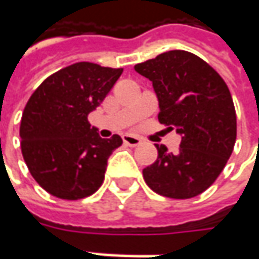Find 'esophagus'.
Here are the masks:
<instances>
[{"mask_svg":"<svg viewBox=\"0 0 259 259\" xmlns=\"http://www.w3.org/2000/svg\"><path fill=\"white\" fill-rule=\"evenodd\" d=\"M123 142L126 145H129V146H139L142 143V140L138 136H133V135H129V133L123 135Z\"/></svg>","mask_w":259,"mask_h":259,"instance_id":"1","label":"esophagus"}]
</instances>
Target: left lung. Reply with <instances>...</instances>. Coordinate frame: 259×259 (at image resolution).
<instances>
[{
    "label": "left lung",
    "mask_w": 259,
    "mask_h": 259,
    "mask_svg": "<svg viewBox=\"0 0 259 259\" xmlns=\"http://www.w3.org/2000/svg\"><path fill=\"white\" fill-rule=\"evenodd\" d=\"M135 70L152 81L159 121L182 138L174 153L155 145L157 159L143 169L145 182L167 198H193L215 182L234 150L236 114L229 89L206 61L183 50L162 53Z\"/></svg>",
    "instance_id": "obj_1"
}]
</instances>
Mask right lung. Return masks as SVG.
Segmentation results:
<instances>
[{
  "mask_svg": "<svg viewBox=\"0 0 259 259\" xmlns=\"http://www.w3.org/2000/svg\"><path fill=\"white\" fill-rule=\"evenodd\" d=\"M123 68L81 61L51 74L24 109L20 138L25 163L42 189L76 201L102 186L119 135L102 139L87 120L112 90Z\"/></svg>",
  "mask_w": 259,
  "mask_h": 259,
  "instance_id": "right-lung-1",
  "label": "right lung"
}]
</instances>
